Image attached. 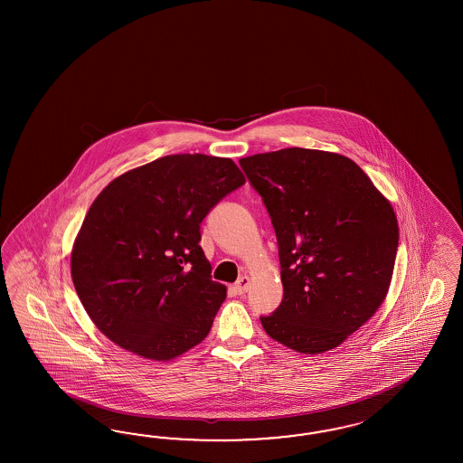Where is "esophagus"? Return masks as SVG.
I'll return each mask as SVG.
<instances>
[{"instance_id": "34e87169", "label": "esophagus", "mask_w": 463, "mask_h": 463, "mask_svg": "<svg viewBox=\"0 0 463 463\" xmlns=\"http://www.w3.org/2000/svg\"><path fill=\"white\" fill-rule=\"evenodd\" d=\"M250 285H251V280H250V277H246V275H242L238 281H236V285H234V290L238 292L239 295L246 294L248 290H250Z\"/></svg>"}]
</instances>
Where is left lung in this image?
<instances>
[{
    "mask_svg": "<svg viewBox=\"0 0 463 463\" xmlns=\"http://www.w3.org/2000/svg\"><path fill=\"white\" fill-rule=\"evenodd\" d=\"M279 241L283 298L261 316L269 337L319 354L382 306L399 225L392 205L350 157L288 147L239 159Z\"/></svg>",
    "mask_w": 463,
    "mask_h": 463,
    "instance_id": "8db88e82",
    "label": "left lung"
}]
</instances>
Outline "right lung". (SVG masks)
Returning <instances> with one entry per match:
<instances>
[{"label":"right lung","instance_id":"1","mask_svg":"<svg viewBox=\"0 0 463 463\" xmlns=\"http://www.w3.org/2000/svg\"><path fill=\"white\" fill-rule=\"evenodd\" d=\"M244 176L229 157L171 155L103 188L71 252L90 319L120 348L166 362L202 343L224 302L200 224Z\"/></svg>","mask_w":463,"mask_h":463}]
</instances>
